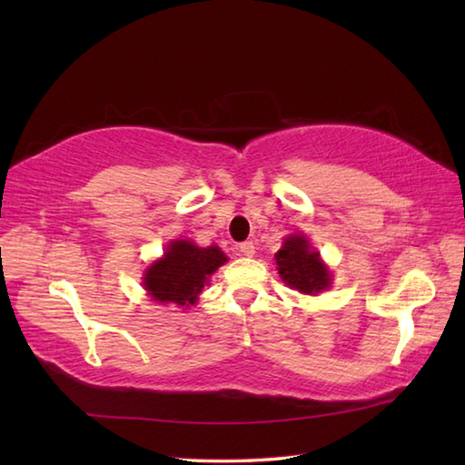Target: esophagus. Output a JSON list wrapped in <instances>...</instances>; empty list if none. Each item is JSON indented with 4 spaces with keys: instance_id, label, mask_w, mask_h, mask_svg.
<instances>
[{
    "instance_id": "34e87169",
    "label": "esophagus",
    "mask_w": 465,
    "mask_h": 465,
    "mask_svg": "<svg viewBox=\"0 0 465 465\" xmlns=\"http://www.w3.org/2000/svg\"><path fill=\"white\" fill-rule=\"evenodd\" d=\"M238 252H240V255H245V258H252V255L255 253V245L252 242H243L238 245Z\"/></svg>"
}]
</instances>
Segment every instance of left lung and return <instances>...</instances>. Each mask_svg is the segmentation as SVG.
<instances>
[{
    "instance_id": "left-lung-1",
    "label": "left lung",
    "mask_w": 465,
    "mask_h": 465,
    "mask_svg": "<svg viewBox=\"0 0 465 465\" xmlns=\"http://www.w3.org/2000/svg\"><path fill=\"white\" fill-rule=\"evenodd\" d=\"M278 273L290 288L305 295H318L331 285V273L320 260V253L312 250L308 238L292 233L283 240L282 250L275 253Z\"/></svg>"
}]
</instances>
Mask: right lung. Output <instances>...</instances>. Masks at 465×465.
<instances>
[{"label":"right lung","instance_id":"right-lung-1","mask_svg":"<svg viewBox=\"0 0 465 465\" xmlns=\"http://www.w3.org/2000/svg\"><path fill=\"white\" fill-rule=\"evenodd\" d=\"M225 262L227 255L217 245L197 248L193 242L173 240L163 252V258L145 270L143 288L155 302L190 308L210 275Z\"/></svg>","mask_w":465,"mask_h":465}]
</instances>
